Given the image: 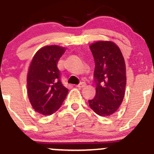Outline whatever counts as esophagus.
<instances>
[{"label": "esophagus", "mask_w": 154, "mask_h": 154, "mask_svg": "<svg viewBox=\"0 0 154 154\" xmlns=\"http://www.w3.org/2000/svg\"><path fill=\"white\" fill-rule=\"evenodd\" d=\"M86 86V83H85V82H81V83H80V84L77 85V86L78 87V88H84Z\"/></svg>", "instance_id": "1"}]
</instances>
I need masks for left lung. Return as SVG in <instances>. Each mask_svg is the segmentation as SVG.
Returning <instances> with one entry per match:
<instances>
[{
  "label": "left lung",
  "instance_id": "1",
  "mask_svg": "<svg viewBox=\"0 0 154 154\" xmlns=\"http://www.w3.org/2000/svg\"><path fill=\"white\" fill-rule=\"evenodd\" d=\"M94 60L96 94L88 100L91 109L100 116L117 111L123 101L126 68L119 48L112 42H97L89 46Z\"/></svg>",
  "mask_w": 154,
  "mask_h": 154
}]
</instances>
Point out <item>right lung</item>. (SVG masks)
<instances>
[{
    "label": "right lung",
    "mask_w": 154,
    "mask_h": 154,
    "mask_svg": "<svg viewBox=\"0 0 154 154\" xmlns=\"http://www.w3.org/2000/svg\"><path fill=\"white\" fill-rule=\"evenodd\" d=\"M65 48L45 46L32 58L27 74V93L35 111L48 116L61 106L68 90L62 83L57 63Z\"/></svg>",
    "instance_id": "add662e5"
}]
</instances>
